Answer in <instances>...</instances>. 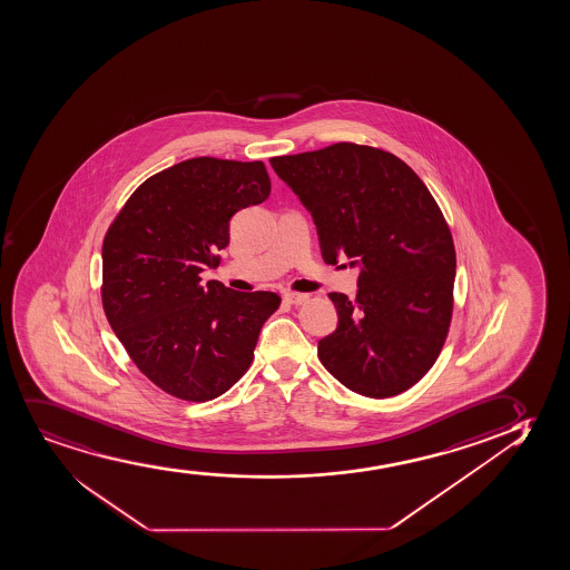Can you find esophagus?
<instances>
[{
  "instance_id": "esophagus-1",
  "label": "esophagus",
  "mask_w": 570,
  "mask_h": 570,
  "mask_svg": "<svg viewBox=\"0 0 570 570\" xmlns=\"http://www.w3.org/2000/svg\"><path fill=\"white\" fill-rule=\"evenodd\" d=\"M283 298L287 301L288 304H295V306H303L304 303H308V298L311 296L304 295V293H295V291H287Z\"/></svg>"
}]
</instances>
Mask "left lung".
<instances>
[{
    "instance_id": "obj_1",
    "label": "left lung",
    "mask_w": 570,
    "mask_h": 570,
    "mask_svg": "<svg viewBox=\"0 0 570 570\" xmlns=\"http://www.w3.org/2000/svg\"><path fill=\"white\" fill-rule=\"evenodd\" d=\"M314 217L325 264L361 267L358 293L330 298L337 330L325 370L372 399L411 390L435 364L453 317V235L424 180L374 146L337 142L269 159Z\"/></svg>"
}]
</instances>
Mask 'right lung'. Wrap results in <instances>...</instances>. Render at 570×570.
Masks as SVG:
<instances>
[{
	"label": "right lung",
	"mask_w": 570,
	"mask_h": 570,
	"mask_svg": "<svg viewBox=\"0 0 570 570\" xmlns=\"http://www.w3.org/2000/svg\"><path fill=\"white\" fill-rule=\"evenodd\" d=\"M262 161L203 156L151 175L101 245V306L130 361L167 395L204 403L245 375L282 296L203 283L229 245V219L262 204Z\"/></svg>",
	"instance_id": "right-lung-1"
}]
</instances>
